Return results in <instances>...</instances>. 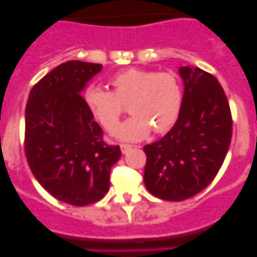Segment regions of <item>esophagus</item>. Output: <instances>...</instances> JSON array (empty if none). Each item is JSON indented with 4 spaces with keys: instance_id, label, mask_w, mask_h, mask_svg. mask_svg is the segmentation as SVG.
Masks as SVG:
<instances>
[{
    "instance_id": "esophagus-1",
    "label": "esophagus",
    "mask_w": 257,
    "mask_h": 257,
    "mask_svg": "<svg viewBox=\"0 0 257 257\" xmlns=\"http://www.w3.org/2000/svg\"><path fill=\"white\" fill-rule=\"evenodd\" d=\"M131 149H132V145H129V144H120V150H121V153H123V154L128 153Z\"/></svg>"
}]
</instances>
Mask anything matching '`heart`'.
Listing matches in <instances>:
<instances>
[{
    "label": "heart",
    "mask_w": 257,
    "mask_h": 257,
    "mask_svg": "<svg viewBox=\"0 0 257 257\" xmlns=\"http://www.w3.org/2000/svg\"><path fill=\"white\" fill-rule=\"evenodd\" d=\"M112 90L90 85L85 102L103 128L112 132L128 105L133 116L121 124L114 134L129 142L144 139L150 133H167L180 115L184 93L180 80L169 72L129 68L110 80Z\"/></svg>",
    "instance_id": "obj_1"
}]
</instances>
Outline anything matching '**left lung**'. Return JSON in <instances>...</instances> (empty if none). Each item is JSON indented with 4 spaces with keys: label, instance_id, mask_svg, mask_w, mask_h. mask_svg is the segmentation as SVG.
<instances>
[{
    "label": "left lung",
    "instance_id": "left-lung-1",
    "mask_svg": "<svg viewBox=\"0 0 257 257\" xmlns=\"http://www.w3.org/2000/svg\"><path fill=\"white\" fill-rule=\"evenodd\" d=\"M184 100L172 129L144 147L148 191L168 201L191 198L219 173L232 136V116L219 80L203 69L181 67Z\"/></svg>",
    "mask_w": 257,
    "mask_h": 257
}]
</instances>
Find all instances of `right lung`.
<instances>
[{
  "mask_svg": "<svg viewBox=\"0 0 257 257\" xmlns=\"http://www.w3.org/2000/svg\"><path fill=\"white\" fill-rule=\"evenodd\" d=\"M102 64L68 61L38 80L26 104L25 153L38 183L53 198L76 206L109 190L110 168L120 158L109 145L80 92Z\"/></svg>",
  "mask_w": 257,
  "mask_h": 257,
  "instance_id": "1",
  "label": "right lung"
}]
</instances>
